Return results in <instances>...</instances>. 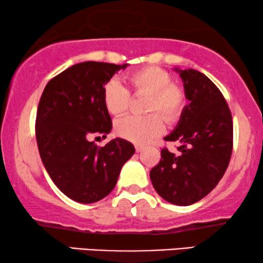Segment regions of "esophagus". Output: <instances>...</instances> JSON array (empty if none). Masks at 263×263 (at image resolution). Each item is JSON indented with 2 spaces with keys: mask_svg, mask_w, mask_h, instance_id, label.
<instances>
[{
  "mask_svg": "<svg viewBox=\"0 0 263 263\" xmlns=\"http://www.w3.org/2000/svg\"><path fill=\"white\" fill-rule=\"evenodd\" d=\"M135 149H136V152L140 153V152H142L143 149H145V147H143V146H140V145H136V146H135Z\"/></svg>",
  "mask_w": 263,
  "mask_h": 263,
  "instance_id": "1",
  "label": "esophagus"
}]
</instances>
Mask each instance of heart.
<instances>
[{
  "instance_id": "b5f03b06",
  "label": "heart",
  "mask_w": 263,
  "mask_h": 263,
  "mask_svg": "<svg viewBox=\"0 0 263 263\" xmlns=\"http://www.w3.org/2000/svg\"><path fill=\"white\" fill-rule=\"evenodd\" d=\"M125 79L135 96L147 95L143 111L148 115L121 118L115 129L121 138L143 145L163 133V117L170 124L179 121L186 105L185 92L171 82L172 75L167 70L157 66L140 68ZM103 102L110 115L122 116L129 107L130 93L120 81L110 80L103 87Z\"/></svg>"
}]
</instances>
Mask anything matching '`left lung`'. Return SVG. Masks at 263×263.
Returning <instances> with one entry per match:
<instances>
[{
  "mask_svg": "<svg viewBox=\"0 0 263 263\" xmlns=\"http://www.w3.org/2000/svg\"><path fill=\"white\" fill-rule=\"evenodd\" d=\"M186 99L184 112L166 141H178L179 153L161 149L149 172L156 192L167 202L189 206L203 199L224 176L232 153L231 111L219 88L195 69L181 70Z\"/></svg>",
  "mask_w": 263,
  "mask_h": 263,
  "instance_id": "8db88e82",
  "label": "left lung"
}]
</instances>
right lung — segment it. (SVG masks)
Wrapping results in <instances>:
<instances>
[{"instance_id": "obj_1", "label": "right lung", "mask_w": 263, "mask_h": 263, "mask_svg": "<svg viewBox=\"0 0 263 263\" xmlns=\"http://www.w3.org/2000/svg\"><path fill=\"white\" fill-rule=\"evenodd\" d=\"M128 64L78 63L51 79L39 100L35 138L42 161L52 182L69 199L93 203L112 192L121 168L135 153L127 140L104 147L89 135L106 138L112 122L103 102V87Z\"/></svg>"}]
</instances>
